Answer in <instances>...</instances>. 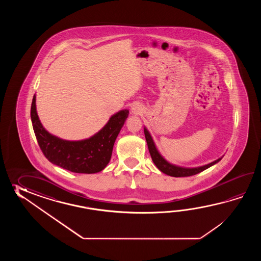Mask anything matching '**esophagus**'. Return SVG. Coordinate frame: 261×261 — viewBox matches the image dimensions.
I'll return each instance as SVG.
<instances>
[{
	"mask_svg": "<svg viewBox=\"0 0 261 261\" xmlns=\"http://www.w3.org/2000/svg\"><path fill=\"white\" fill-rule=\"evenodd\" d=\"M143 111H144L143 108L141 106H138V105H135V106H133L132 107V112H133V114H134V115H141Z\"/></svg>",
	"mask_w": 261,
	"mask_h": 261,
	"instance_id": "34e87169",
	"label": "esophagus"
}]
</instances>
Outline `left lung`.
<instances>
[{
	"mask_svg": "<svg viewBox=\"0 0 261 261\" xmlns=\"http://www.w3.org/2000/svg\"><path fill=\"white\" fill-rule=\"evenodd\" d=\"M144 136H145V140L147 143V146H148V150H149L150 155L152 158V161L155 163V166L158 167V169L161 172L165 173L167 175L170 176H173V177H186V176H191V175H195L199 172L204 171L206 169L210 168V167L215 165L217 162L221 161L222 158H219L217 161H213L209 164H206L203 166L196 167V168H185V167L176 166L171 164L160 154V152L156 149L155 147V143L152 139V136L150 134L149 132L147 130V128L144 127Z\"/></svg>",
	"mask_w": 261,
	"mask_h": 261,
	"instance_id": "left-lung-1",
	"label": "left lung"
}]
</instances>
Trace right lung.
<instances>
[{
    "label": "right lung",
    "mask_w": 261,
    "mask_h": 261,
    "mask_svg": "<svg viewBox=\"0 0 261 261\" xmlns=\"http://www.w3.org/2000/svg\"><path fill=\"white\" fill-rule=\"evenodd\" d=\"M34 95L31 118L35 136L44 156L57 166L76 173H96L102 171L111 160L114 144L128 116L124 109L113 115L106 126L90 138L67 141L48 133L36 112Z\"/></svg>",
    "instance_id": "obj_1"
}]
</instances>
